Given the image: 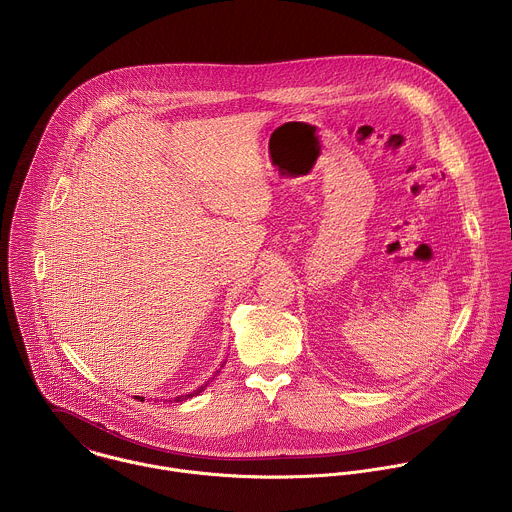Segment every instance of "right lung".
<instances>
[{"label": "right lung", "mask_w": 512, "mask_h": 512, "mask_svg": "<svg viewBox=\"0 0 512 512\" xmlns=\"http://www.w3.org/2000/svg\"><path fill=\"white\" fill-rule=\"evenodd\" d=\"M205 388H207V384H204V386H202V388H198V390H196V392H192V394H186V396H180V398H176V400H174V402H182V400H186V398H192V396H198V394H200V392H204ZM134 398H136V400H140V402H142V400H144V398H140V396H134Z\"/></svg>", "instance_id": "obj_1"}]
</instances>
